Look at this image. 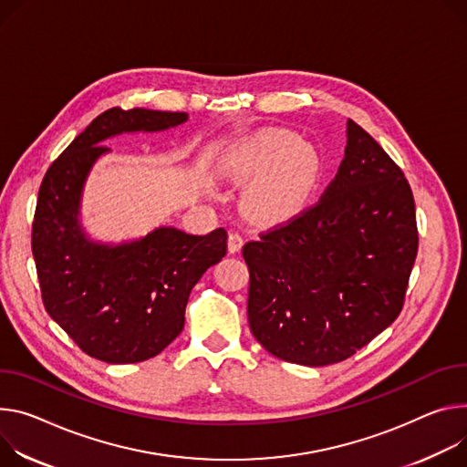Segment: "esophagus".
I'll list each match as a JSON object with an SVG mask.
<instances>
[{
	"label": "esophagus",
	"instance_id": "34e87169",
	"mask_svg": "<svg viewBox=\"0 0 467 467\" xmlns=\"http://www.w3.org/2000/svg\"><path fill=\"white\" fill-rule=\"evenodd\" d=\"M242 244H244L242 234H240V233H236V231H231V233H229V242H227L229 253H238V251H240V247H242Z\"/></svg>",
	"mask_w": 467,
	"mask_h": 467
}]
</instances>
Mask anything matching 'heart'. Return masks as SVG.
I'll list each match as a JSON object with an SVG mask.
<instances>
[{
    "mask_svg": "<svg viewBox=\"0 0 467 467\" xmlns=\"http://www.w3.org/2000/svg\"><path fill=\"white\" fill-rule=\"evenodd\" d=\"M242 167L247 173L267 171L251 186L245 204L255 216L270 220L298 208L317 179L313 154L298 134L285 129L266 130L253 140L242 156Z\"/></svg>",
    "mask_w": 467,
    "mask_h": 467,
    "instance_id": "obj_1",
    "label": "heart"
}]
</instances>
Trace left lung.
I'll use <instances>...</instances> for the list:
<instances>
[{"instance_id": "left-lung-1", "label": "left lung", "mask_w": 467, "mask_h": 467, "mask_svg": "<svg viewBox=\"0 0 467 467\" xmlns=\"http://www.w3.org/2000/svg\"><path fill=\"white\" fill-rule=\"evenodd\" d=\"M417 247L402 169L348 120L345 158L324 195L242 247L251 333L290 363L348 359L400 315Z\"/></svg>"}]
</instances>
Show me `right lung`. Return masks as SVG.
<instances>
[{
	"label": "right lung",
	"instance_id": "right-lung-1",
	"mask_svg": "<svg viewBox=\"0 0 467 467\" xmlns=\"http://www.w3.org/2000/svg\"><path fill=\"white\" fill-rule=\"evenodd\" d=\"M188 119L179 111L111 108L48 167L31 227L42 304L88 356L124 365L158 356L184 327L188 296L227 253V231L206 236L161 227L117 247L86 240L78 225L83 182L100 145L120 132H154Z\"/></svg>",
	"mask_w": 467,
	"mask_h": 467
}]
</instances>
